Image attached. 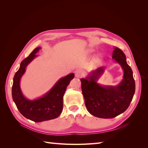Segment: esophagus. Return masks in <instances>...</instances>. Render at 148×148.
Wrapping results in <instances>:
<instances>
[{"instance_id":"34e87169","label":"esophagus","mask_w":148,"mask_h":148,"mask_svg":"<svg viewBox=\"0 0 148 148\" xmlns=\"http://www.w3.org/2000/svg\"><path fill=\"white\" fill-rule=\"evenodd\" d=\"M75 77L77 78H81L83 77V73L81 70H77L75 71Z\"/></svg>"}]
</instances>
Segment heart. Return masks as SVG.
I'll use <instances>...</instances> for the list:
<instances>
[{
    "label": "heart",
    "instance_id": "heart-1",
    "mask_svg": "<svg viewBox=\"0 0 148 148\" xmlns=\"http://www.w3.org/2000/svg\"><path fill=\"white\" fill-rule=\"evenodd\" d=\"M95 51V49H88V51H87V52L89 53H92ZM102 59V55L100 54V55H98L97 56H96L95 57V60H94V61H95V64H99L101 62Z\"/></svg>",
    "mask_w": 148,
    "mask_h": 148
}]
</instances>
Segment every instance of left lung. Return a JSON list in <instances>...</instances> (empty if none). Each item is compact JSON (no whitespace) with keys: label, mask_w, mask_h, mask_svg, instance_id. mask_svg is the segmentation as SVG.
<instances>
[{"label":"left lung","mask_w":148,"mask_h":148,"mask_svg":"<svg viewBox=\"0 0 148 148\" xmlns=\"http://www.w3.org/2000/svg\"><path fill=\"white\" fill-rule=\"evenodd\" d=\"M112 59L123 71V78L117 84L102 85L98 79L104 73L105 67L101 66L82 78V93L88 111L102 119H110L122 114L129 107L135 92V82L133 71L122 50L114 48Z\"/></svg>","instance_id":"left-lung-1"}]
</instances>
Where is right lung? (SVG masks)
<instances>
[{
    "mask_svg": "<svg viewBox=\"0 0 148 148\" xmlns=\"http://www.w3.org/2000/svg\"><path fill=\"white\" fill-rule=\"evenodd\" d=\"M41 47H38L30 55L21 62L20 68L13 77L12 89L13 100L17 109L25 117L34 122L54 119L59 117L63 109V97L66 87L74 78V73H70L60 78L52 88L37 99L30 100L21 91L20 80L26 71L27 66L38 56Z\"/></svg>",
    "mask_w": 148,
    "mask_h": 148,
    "instance_id": "1",
    "label": "right lung"
}]
</instances>
